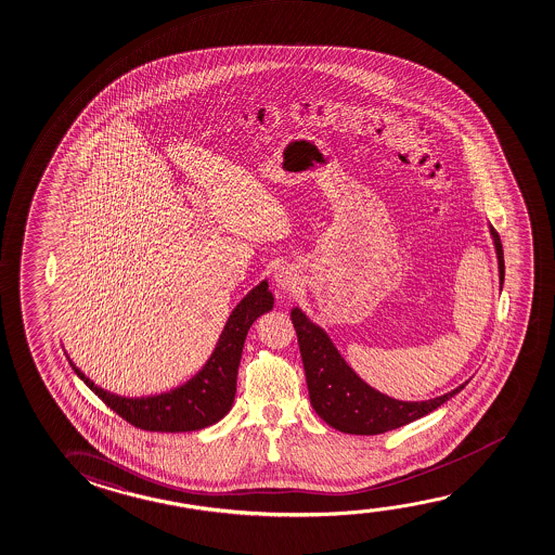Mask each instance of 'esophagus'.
Instances as JSON below:
<instances>
[{"label":"esophagus","instance_id":"esophagus-1","mask_svg":"<svg viewBox=\"0 0 555 555\" xmlns=\"http://www.w3.org/2000/svg\"><path fill=\"white\" fill-rule=\"evenodd\" d=\"M274 286L289 294V292H296L299 288V273L292 266H284L274 273Z\"/></svg>","mask_w":555,"mask_h":555}]
</instances>
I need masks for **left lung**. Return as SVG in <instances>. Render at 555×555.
Masks as SVG:
<instances>
[{"label": "left lung", "instance_id": "8db88e82", "mask_svg": "<svg viewBox=\"0 0 555 555\" xmlns=\"http://www.w3.org/2000/svg\"><path fill=\"white\" fill-rule=\"evenodd\" d=\"M492 242L499 257L500 288L504 284V249L494 227ZM292 322L298 334L299 353L306 369L307 389L314 412L328 426L351 435H379L406 426L426 416L450 397L460 393L466 384L429 401H399L379 393L354 374L332 344L328 334L317 326L299 307L292 309Z\"/></svg>", "mask_w": 555, "mask_h": 555}]
</instances>
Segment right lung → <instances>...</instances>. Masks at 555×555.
Masks as SVG:
<instances>
[{"label":"right lung","mask_w":555,"mask_h":555,"mask_svg":"<svg viewBox=\"0 0 555 555\" xmlns=\"http://www.w3.org/2000/svg\"><path fill=\"white\" fill-rule=\"evenodd\" d=\"M273 304V294L269 292L267 281L259 282L256 288L249 289L227 319L216 349L201 372L183 386L169 389L166 393L151 397H120L111 393L103 387L95 386L70 361L68 354L66 359L78 378L131 426L162 434L196 431L219 422L233 406L244 339L257 317L269 313Z\"/></svg>","instance_id":"1"}]
</instances>
